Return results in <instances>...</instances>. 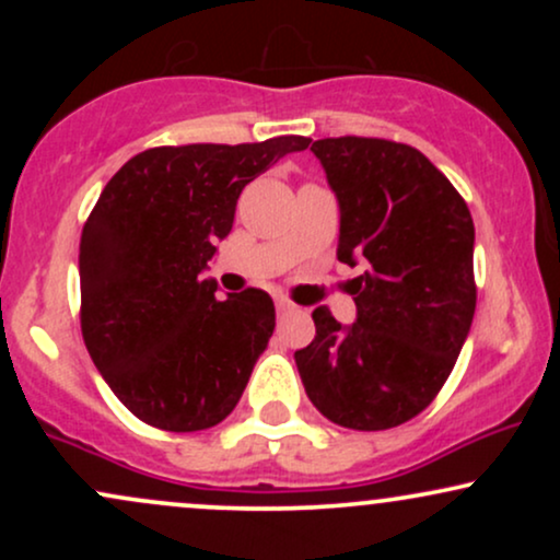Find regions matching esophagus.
I'll return each instance as SVG.
<instances>
[{"label":"esophagus","instance_id":"obj_1","mask_svg":"<svg viewBox=\"0 0 560 560\" xmlns=\"http://www.w3.org/2000/svg\"><path fill=\"white\" fill-rule=\"evenodd\" d=\"M276 313H279V316H287V313H294V305L284 298H276Z\"/></svg>","mask_w":560,"mask_h":560}]
</instances>
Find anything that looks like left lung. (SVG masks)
I'll list each match as a JSON object with an SVG mask.
<instances>
[{"label": "left lung", "instance_id": "1", "mask_svg": "<svg viewBox=\"0 0 560 560\" xmlns=\"http://www.w3.org/2000/svg\"><path fill=\"white\" fill-rule=\"evenodd\" d=\"M339 202L337 258L358 316L316 307V337L294 352L302 387L326 419L382 432L419 416L447 382L477 307L474 221L464 197L408 144L313 141Z\"/></svg>", "mask_w": 560, "mask_h": 560}]
</instances>
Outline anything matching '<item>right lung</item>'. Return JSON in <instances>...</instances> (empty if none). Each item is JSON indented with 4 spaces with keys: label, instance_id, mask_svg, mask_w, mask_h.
<instances>
[{
    "label": "right lung",
    "instance_id": "obj_1",
    "mask_svg": "<svg viewBox=\"0 0 560 560\" xmlns=\"http://www.w3.org/2000/svg\"><path fill=\"white\" fill-rule=\"evenodd\" d=\"M311 139L155 147L102 189L81 234V331L102 378L137 419L199 432L240 402L276 311L262 289L218 300L208 262L236 199Z\"/></svg>",
    "mask_w": 560,
    "mask_h": 560
}]
</instances>
